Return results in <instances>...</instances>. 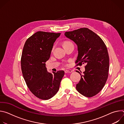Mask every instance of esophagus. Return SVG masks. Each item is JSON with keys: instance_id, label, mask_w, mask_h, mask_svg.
I'll return each mask as SVG.
<instances>
[{"instance_id": "esophagus-1", "label": "esophagus", "mask_w": 124, "mask_h": 124, "mask_svg": "<svg viewBox=\"0 0 124 124\" xmlns=\"http://www.w3.org/2000/svg\"><path fill=\"white\" fill-rule=\"evenodd\" d=\"M73 71L71 70H65V73H72Z\"/></svg>"}]
</instances>
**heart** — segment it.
I'll use <instances>...</instances> for the list:
<instances>
[{"label":"heart","instance_id":"1","mask_svg":"<svg viewBox=\"0 0 124 124\" xmlns=\"http://www.w3.org/2000/svg\"><path fill=\"white\" fill-rule=\"evenodd\" d=\"M73 44L70 41H65L64 42V44H63V45L65 46L66 45H68V44Z\"/></svg>","mask_w":124,"mask_h":124}]
</instances>
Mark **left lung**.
<instances>
[{
	"label": "left lung",
	"instance_id": "obj_1",
	"mask_svg": "<svg viewBox=\"0 0 124 124\" xmlns=\"http://www.w3.org/2000/svg\"><path fill=\"white\" fill-rule=\"evenodd\" d=\"M65 35L78 46L76 66L86 64L76 89L84 96L92 97L101 90L108 78L109 58L107 47L100 36L87 28L66 32Z\"/></svg>",
	"mask_w": 124,
	"mask_h": 124
}]
</instances>
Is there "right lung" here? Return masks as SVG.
<instances>
[{
    "label": "right lung",
    "instance_id": "add662e5",
    "mask_svg": "<svg viewBox=\"0 0 124 124\" xmlns=\"http://www.w3.org/2000/svg\"><path fill=\"white\" fill-rule=\"evenodd\" d=\"M61 33L38 31L26 41L22 52L21 68L29 90L36 97L48 100L58 92L64 70L47 72L45 62L50 57L54 42Z\"/></svg>",
    "mask_w": 124,
    "mask_h": 124
}]
</instances>
